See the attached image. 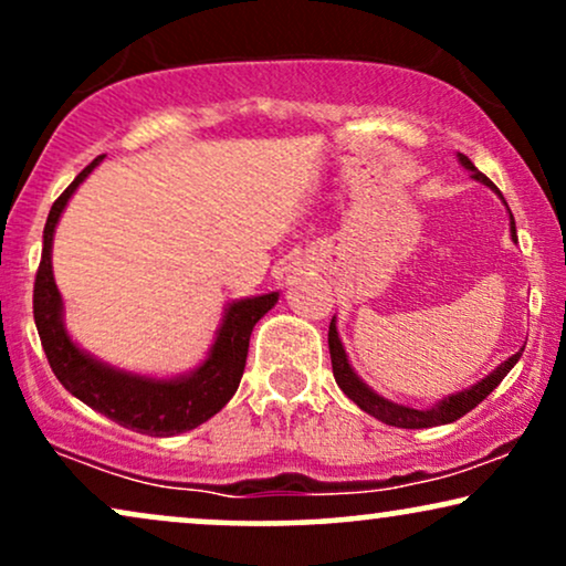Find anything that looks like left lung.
Listing matches in <instances>:
<instances>
[{"instance_id": "obj_1", "label": "left lung", "mask_w": 566, "mask_h": 566, "mask_svg": "<svg viewBox=\"0 0 566 566\" xmlns=\"http://www.w3.org/2000/svg\"><path fill=\"white\" fill-rule=\"evenodd\" d=\"M457 159H460L462 167L468 169L470 175H473V180L483 182L485 188L496 190V185H493L485 175H481V171L475 169V164L470 161L468 156L457 154ZM499 196H502V192H499ZM504 206H506V200H504ZM506 211H510V206H506ZM510 234H512V240L517 242V230H514L512 211H510ZM328 353H332V370H334L336 386H339V389L345 391V395L353 399V402L360 407L363 412L374 415L376 420H381V423H386V426H397V428H431V426L454 423L457 418H462V415H468L470 410H473V407L481 405L483 399L489 397L499 384H502V378L510 374L514 366H517L522 349H520V353H514L512 357H506L502 366L493 368L489 376L481 378V381H475L473 386H468V389L454 391V395L439 399V402L431 405V407H410V405L391 402V399H386V397L378 395V391L370 389V386L363 381L360 376L355 374V368L349 366L345 345H342L339 332H336V316L332 318V324H328Z\"/></svg>"}]
</instances>
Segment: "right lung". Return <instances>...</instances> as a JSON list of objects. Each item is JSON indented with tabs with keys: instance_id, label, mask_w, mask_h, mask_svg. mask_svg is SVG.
<instances>
[{
	"instance_id": "obj_1",
	"label": "right lung",
	"mask_w": 566,
	"mask_h": 566,
	"mask_svg": "<svg viewBox=\"0 0 566 566\" xmlns=\"http://www.w3.org/2000/svg\"><path fill=\"white\" fill-rule=\"evenodd\" d=\"M98 161L102 156L75 177L73 185L54 200L52 211H49L44 250H41L39 274L33 284V318L41 345H44L49 366L64 389L114 423L146 436H177L192 431L213 418L238 391L248 360L250 334L276 305L279 292L227 303L209 355L188 374H133V370L109 366L91 355L88 349H83L64 326V303L52 271V245L62 211L67 209L70 198L81 188L85 177L98 167Z\"/></svg>"
}]
</instances>
